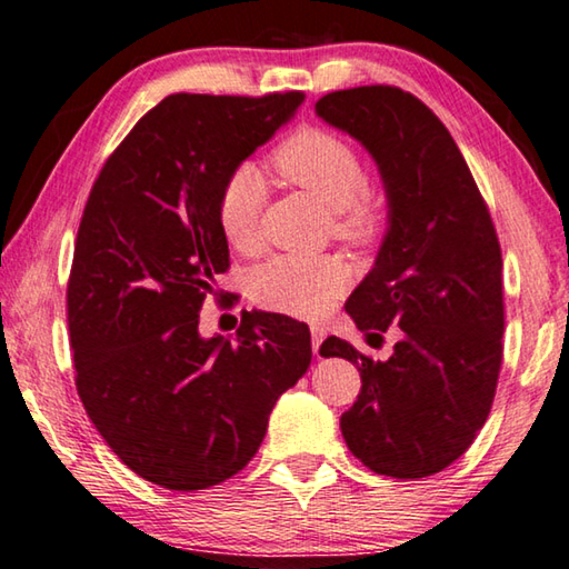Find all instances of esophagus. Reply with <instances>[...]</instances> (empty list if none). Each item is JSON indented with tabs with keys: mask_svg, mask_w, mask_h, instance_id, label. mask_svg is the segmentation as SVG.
I'll list each match as a JSON object with an SVG mask.
<instances>
[{
	"mask_svg": "<svg viewBox=\"0 0 569 569\" xmlns=\"http://www.w3.org/2000/svg\"><path fill=\"white\" fill-rule=\"evenodd\" d=\"M325 337H327V332L322 330V327H312V352L317 357H320V347L325 342Z\"/></svg>",
	"mask_w": 569,
	"mask_h": 569,
	"instance_id": "obj_1",
	"label": "esophagus"
}]
</instances>
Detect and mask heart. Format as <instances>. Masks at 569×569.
<instances>
[{
	"label": "heart",
	"instance_id": "b5f03b06",
	"mask_svg": "<svg viewBox=\"0 0 569 569\" xmlns=\"http://www.w3.org/2000/svg\"><path fill=\"white\" fill-rule=\"evenodd\" d=\"M269 164L295 187L332 209L335 234L365 242L382 224V199L367 187L357 149L325 127H300L279 142ZM264 179L254 167L239 164L227 174L217 199V222L229 244L249 252L259 242ZM347 272L330 257L282 254L259 264L249 277V295L269 312L317 320L340 297Z\"/></svg>",
	"mask_w": 569,
	"mask_h": 569
}]
</instances>
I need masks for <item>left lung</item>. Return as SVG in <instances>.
Masks as SVG:
<instances>
[{
  "label": "left lung",
  "instance_id": "1",
  "mask_svg": "<svg viewBox=\"0 0 569 569\" xmlns=\"http://www.w3.org/2000/svg\"><path fill=\"white\" fill-rule=\"evenodd\" d=\"M315 112L372 154L387 194V234L345 310L390 360L340 337L322 357L357 365L362 390L342 415L350 452L377 475L417 480L467 452L490 415L502 367V252L485 199L452 134L400 87L325 94Z\"/></svg>",
  "mask_w": 569,
  "mask_h": 569
}]
</instances>
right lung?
<instances>
[{
    "mask_svg": "<svg viewBox=\"0 0 569 569\" xmlns=\"http://www.w3.org/2000/svg\"><path fill=\"white\" fill-rule=\"evenodd\" d=\"M302 102L169 94L89 192L67 284L77 392L119 460L164 490L242 470L312 362L310 327L284 315L247 312L237 340L199 335L204 297L229 269L219 189Z\"/></svg>",
    "mask_w": 569,
    "mask_h": 569,
    "instance_id": "right-lung-1",
    "label": "right lung"
}]
</instances>
